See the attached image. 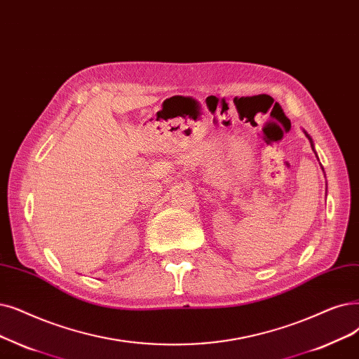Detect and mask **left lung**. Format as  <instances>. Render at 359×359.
Listing matches in <instances>:
<instances>
[{
    "mask_svg": "<svg viewBox=\"0 0 359 359\" xmlns=\"http://www.w3.org/2000/svg\"><path fill=\"white\" fill-rule=\"evenodd\" d=\"M306 136H308V135H306ZM308 139L311 141V137H309V136H308ZM311 145H313V141H311Z\"/></svg>",
    "mask_w": 359,
    "mask_h": 359,
    "instance_id": "left-lung-1",
    "label": "left lung"
}]
</instances>
